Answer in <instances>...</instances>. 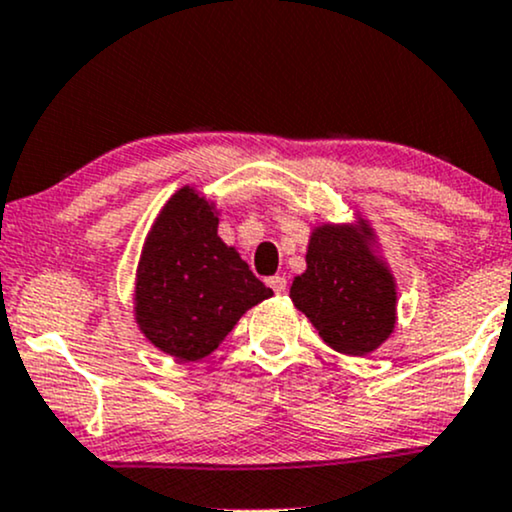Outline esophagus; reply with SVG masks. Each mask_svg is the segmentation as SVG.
<instances>
[{
    "instance_id": "obj_1",
    "label": "esophagus",
    "mask_w": 512,
    "mask_h": 512,
    "mask_svg": "<svg viewBox=\"0 0 512 512\" xmlns=\"http://www.w3.org/2000/svg\"><path fill=\"white\" fill-rule=\"evenodd\" d=\"M268 285L273 287L275 294H285L287 290V280L282 278V275H273V278H268Z\"/></svg>"
}]
</instances>
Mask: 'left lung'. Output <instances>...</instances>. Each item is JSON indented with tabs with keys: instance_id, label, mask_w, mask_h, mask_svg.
<instances>
[{
	"instance_id": "8db88e82",
	"label": "left lung",
	"mask_w": 512,
	"mask_h": 512,
	"mask_svg": "<svg viewBox=\"0 0 512 512\" xmlns=\"http://www.w3.org/2000/svg\"><path fill=\"white\" fill-rule=\"evenodd\" d=\"M290 299L335 352L364 357L398 326V282L362 213L350 222H321L309 234L306 270Z\"/></svg>"
}]
</instances>
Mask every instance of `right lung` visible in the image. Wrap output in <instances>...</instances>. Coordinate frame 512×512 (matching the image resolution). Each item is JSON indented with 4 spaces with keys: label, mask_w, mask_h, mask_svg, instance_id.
<instances>
[{
    "label": "right lung",
    "mask_w": 512,
    "mask_h": 512,
    "mask_svg": "<svg viewBox=\"0 0 512 512\" xmlns=\"http://www.w3.org/2000/svg\"><path fill=\"white\" fill-rule=\"evenodd\" d=\"M220 210L194 184L167 198L143 239L134 321L150 345L198 362L222 345L251 306L273 290L218 234Z\"/></svg>",
    "instance_id": "add662e5"
}]
</instances>
